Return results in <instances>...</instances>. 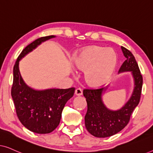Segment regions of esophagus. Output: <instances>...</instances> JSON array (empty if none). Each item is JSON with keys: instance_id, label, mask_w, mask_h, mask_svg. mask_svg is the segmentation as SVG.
<instances>
[{"instance_id": "obj_1", "label": "esophagus", "mask_w": 153, "mask_h": 153, "mask_svg": "<svg viewBox=\"0 0 153 153\" xmlns=\"http://www.w3.org/2000/svg\"><path fill=\"white\" fill-rule=\"evenodd\" d=\"M83 94V91L81 88H76L75 91V95L77 96H80Z\"/></svg>"}]
</instances>
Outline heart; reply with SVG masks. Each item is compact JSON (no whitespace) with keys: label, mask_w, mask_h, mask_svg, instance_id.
<instances>
[{"label":"heart","mask_w":153,"mask_h":153,"mask_svg":"<svg viewBox=\"0 0 153 153\" xmlns=\"http://www.w3.org/2000/svg\"><path fill=\"white\" fill-rule=\"evenodd\" d=\"M72 65L84 71L85 83L91 87H100L111 77L117 64V56L112 49L90 46L76 51L72 58Z\"/></svg>","instance_id":"heart-1"}]
</instances>
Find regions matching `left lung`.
<instances>
[{"label": "left lung", "mask_w": 153, "mask_h": 153, "mask_svg": "<svg viewBox=\"0 0 153 153\" xmlns=\"http://www.w3.org/2000/svg\"><path fill=\"white\" fill-rule=\"evenodd\" d=\"M126 60L121 65L119 72H131L132 74L134 88L130 99L117 111L106 108L102 99L103 92L106 88L97 89H84L83 96L88 105L85 116V125L90 134L95 137L105 138L116 134L128 124L133 111L139 103L141 95L143 77L134 56L127 49L121 47Z\"/></svg>", "instance_id": "obj_1"}]
</instances>
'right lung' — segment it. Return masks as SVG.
<instances>
[{
  "label": "right lung",
  "instance_id": "right-lung-1",
  "mask_svg": "<svg viewBox=\"0 0 153 153\" xmlns=\"http://www.w3.org/2000/svg\"><path fill=\"white\" fill-rule=\"evenodd\" d=\"M53 37L55 36L40 37L28 45L19 56L13 69L11 95L16 115L25 127L37 134L50 133L58 126L62 109L75 91L74 88L36 91L28 86L21 76L20 60L42 42Z\"/></svg>",
  "mask_w": 153,
  "mask_h": 153
}]
</instances>
